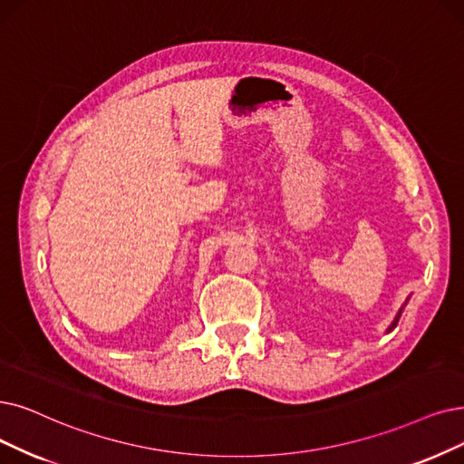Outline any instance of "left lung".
<instances>
[{"mask_svg": "<svg viewBox=\"0 0 464 464\" xmlns=\"http://www.w3.org/2000/svg\"><path fill=\"white\" fill-rule=\"evenodd\" d=\"M401 310H403V306H401V308H400V312H398V314H396V318H394V322H392V325H391V327H388V331H392V329H394V327H396V325H398V320H400V316H401Z\"/></svg>", "mask_w": 464, "mask_h": 464, "instance_id": "1", "label": "left lung"}]
</instances>
